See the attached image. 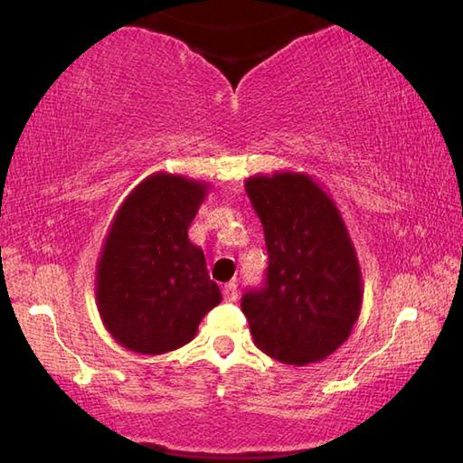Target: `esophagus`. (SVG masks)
I'll list each match as a JSON object with an SVG mask.
<instances>
[{
    "mask_svg": "<svg viewBox=\"0 0 463 463\" xmlns=\"http://www.w3.org/2000/svg\"><path fill=\"white\" fill-rule=\"evenodd\" d=\"M222 296H224V300H226V302H234V300H237V296H239V288H237V284H234V281H229V284H224V288H222Z\"/></svg>",
    "mask_w": 463,
    "mask_h": 463,
    "instance_id": "34e87169",
    "label": "esophagus"
}]
</instances>
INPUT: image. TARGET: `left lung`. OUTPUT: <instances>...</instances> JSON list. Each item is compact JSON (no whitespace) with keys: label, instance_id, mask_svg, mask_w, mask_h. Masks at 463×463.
<instances>
[{"label":"left lung","instance_id":"8db88e82","mask_svg":"<svg viewBox=\"0 0 463 463\" xmlns=\"http://www.w3.org/2000/svg\"><path fill=\"white\" fill-rule=\"evenodd\" d=\"M245 187L269 257L261 286L241 298L250 335L278 362H318L345 343L362 307V276L347 229L307 175H260Z\"/></svg>","mask_w":463,"mask_h":463}]
</instances>
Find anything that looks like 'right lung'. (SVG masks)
<instances>
[{
  "label": "right lung",
  "mask_w": 463,
  "mask_h": 463,
  "mask_svg": "<svg viewBox=\"0 0 463 463\" xmlns=\"http://www.w3.org/2000/svg\"><path fill=\"white\" fill-rule=\"evenodd\" d=\"M206 185L179 175L145 179L114 218L98 265V307L116 341L146 355L190 343L221 304L200 247L187 229Z\"/></svg>",
  "instance_id": "right-lung-1"
}]
</instances>
